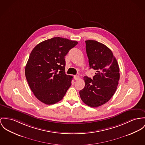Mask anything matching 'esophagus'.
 <instances>
[{
	"mask_svg": "<svg viewBox=\"0 0 145 145\" xmlns=\"http://www.w3.org/2000/svg\"><path fill=\"white\" fill-rule=\"evenodd\" d=\"M74 79L76 80H78L79 79V77L77 76V75H75L74 76Z\"/></svg>",
	"mask_w": 145,
	"mask_h": 145,
	"instance_id": "obj_1",
	"label": "esophagus"
}]
</instances>
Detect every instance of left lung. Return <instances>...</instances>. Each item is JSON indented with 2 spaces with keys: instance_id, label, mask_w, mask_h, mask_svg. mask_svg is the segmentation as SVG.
Returning a JSON list of instances; mask_svg holds the SVG:
<instances>
[{
  "instance_id": "obj_1",
  "label": "left lung",
  "mask_w": 145,
  "mask_h": 145,
  "mask_svg": "<svg viewBox=\"0 0 145 145\" xmlns=\"http://www.w3.org/2000/svg\"><path fill=\"white\" fill-rule=\"evenodd\" d=\"M90 69L96 71L93 79L84 77V88L79 91L82 100L90 107L101 106L112 98L120 79L119 67L112 51L95 40H87Z\"/></svg>"
}]
</instances>
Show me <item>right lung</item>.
I'll return each mask as SVG.
<instances>
[{"mask_svg": "<svg viewBox=\"0 0 145 145\" xmlns=\"http://www.w3.org/2000/svg\"><path fill=\"white\" fill-rule=\"evenodd\" d=\"M78 42L55 37L44 41L32 50L25 67V76L35 96L51 105L62 100L73 77L65 73V56Z\"/></svg>", "mask_w": 145, "mask_h": 145, "instance_id": "right-lung-1", "label": "right lung"}]
</instances>
